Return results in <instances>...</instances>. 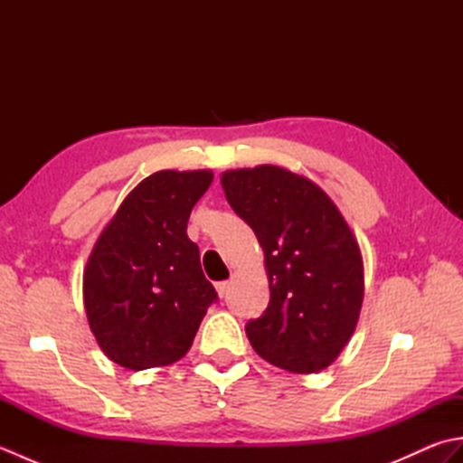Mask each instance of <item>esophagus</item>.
I'll return each mask as SVG.
<instances>
[{
  "mask_svg": "<svg viewBox=\"0 0 463 463\" xmlns=\"http://www.w3.org/2000/svg\"><path fill=\"white\" fill-rule=\"evenodd\" d=\"M229 288H231V282H229V280H224V282H219V284H216V292H219V297H221V298H224L226 294H229Z\"/></svg>",
  "mask_w": 463,
  "mask_h": 463,
  "instance_id": "1",
  "label": "esophagus"
}]
</instances>
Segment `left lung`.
<instances>
[{
  "label": "left lung",
  "instance_id": "obj_1",
  "mask_svg": "<svg viewBox=\"0 0 463 463\" xmlns=\"http://www.w3.org/2000/svg\"><path fill=\"white\" fill-rule=\"evenodd\" d=\"M221 183L267 264L269 307L244 326L254 352L294 373L330 366L356 328L364 298L350 226L318 184L282 166L226 171Z\"/></svg>",
  "mask_w": 463,
  "mask_h": 463
}]
</instances>
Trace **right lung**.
Masks as SVG:
<instances>
[{
    "label": "right lung",
    "instance_id": "1",
    "mask_svg": "<svg viewBox=\"0 0 463 463\" xmlns=\"http://www.w3.org/2000/svg\"><path fill=\"white\" fill-rule=\"evenodd\" d=\"M211 171H159L127 194L95 242L83 302L97 344L129 370L166 366L189 352L219 298L204 279L199 247L186 237Z\"/></svg>",
    "mask_w": 463,
    "mask_h": 463
}]
</instances>
